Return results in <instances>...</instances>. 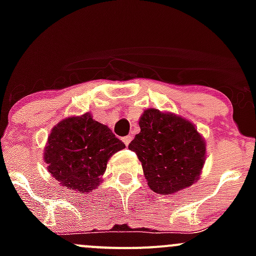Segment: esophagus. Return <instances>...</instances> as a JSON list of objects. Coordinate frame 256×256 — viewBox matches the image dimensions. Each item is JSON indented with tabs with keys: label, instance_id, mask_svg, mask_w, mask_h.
Returning <instances> with one entry per match:
<instances>
[{
	"label": "esophagus",
	"instance_id": "1",
	"mask_svg": "<svg viewBox=\"0 0 256 256\" xmlns=\"http://www.w3.org/2000/svg\"><path fill=\"white\" fill-rule=\"evenodd\" d=\"M131 140H132V136H130V135H128V136H124V138H122V141H124V144H125L126 146H128V144L131 142Z\"/></svg>",
	"mask_w": 256,
	"mask_h": 256
}]
</instances>
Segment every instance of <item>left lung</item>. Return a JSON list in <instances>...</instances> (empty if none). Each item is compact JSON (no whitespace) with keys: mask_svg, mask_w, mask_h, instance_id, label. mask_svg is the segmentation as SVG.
Listing matches in <instances>:
<instances>
[{"mask_svg":"<svg viewBox=\"0 0 256 256\" xmlns=\"http://www.w3.org/2000/svg\"><path fill=\"white\" fill-rule=\"evenodd\" d=\"M138 125L140 134L128 148L138 154L154 192L171 194L198 180L206 161V142L190 121L147 109Z\"/></svg>","mask_w":256,"mask_h":256,"instance_id":"8db88e82","label":"left lung"}]
</instances>
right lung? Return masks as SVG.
Listing matches in <instances>:
<instances>
[{
	"label": "right lung",
	"mask_w": 256,
	"mask_h": 256,
	"mask_svg": "<svg viewBox=\"0 0 256 256\" xmlns=\"http://www.w3.org/2000/svg\"><path fill=\"white\" fill-rule=\"evenodd\" d=\"M122 148L125 144L112 130L86 112L64 118L52 128L44 161L59 184L89 192L100 184L110 157Z\"/></svg>",
	"instance_id": "right-lung-1"
}]
</instances>
